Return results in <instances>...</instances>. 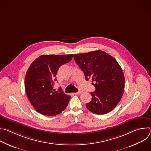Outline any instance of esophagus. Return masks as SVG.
I'll use <instances>...</instances> for the list:
<instances>
[{"label": "esophagus", "mask_w": 151, "mask_h": 151, "mask_svg": "<svg viewBox=\"0 0 151 151\" xmlns=\"http://www.w3.org/2000/svg\"><path fill=\"white\" fill-rule=\"evenodd\" d=\"M82 92V91H79L78 92H76V93H75L74 94H81Z\"/></svg>", "instance_id": "1"}]
</instances>
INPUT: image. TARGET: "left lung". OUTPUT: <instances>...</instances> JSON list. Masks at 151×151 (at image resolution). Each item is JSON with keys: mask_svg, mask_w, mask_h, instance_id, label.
<instances>
[{"mask_svg": "<svg viewBox=\"0 0 151 151\" xmlns=\"http://www.w3.org/2000/svg\"><path fill=\"white\" fill-rule=\"evenodd\" d=\"M73 58L86 81L95 82L96 90L91 93L92 99L86 104L87 108L97 115L112 111L121 100L125 86L124 73L117 61L101 50L73 54Z\"/></svg>", "mask_w": 151, "mask_h": 151, "instance_id": "obj_1", "label": "left lung"}]
</instances>
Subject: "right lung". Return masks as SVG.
I'll use <instances>...</instances> for the list:
<instances>
[{
	"label": "right lung",
	"instance_id": "add662e5",
	"mask_svg": "<svg viewBox=\"0 0 151 151\" xmlns=\"http://www.w3.org/2000/svg\"><path fill=\"white\" fill-rule=\"evenodd\" d=\"M73 54L42 55L30 64L25 78V90L35 109L46 116H55L66 108L71 96L53 86L59 68L72 60Z\"/></svg>",
	"mask_w": 151,
	"mask_h": 151
}]
</instances>
